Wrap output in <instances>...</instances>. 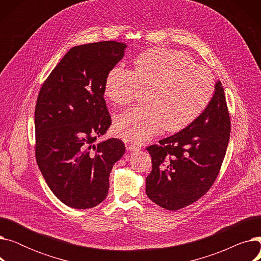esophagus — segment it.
<instances>
[{"label": "esophagus", "mask_w": 261, "mask_h": 261, "mask_svg": "<svg viewBox=\"0 0 261 261\" xmlns=\"http://www.w3.org/2000/svg\"><path fill=\"white\" fill-rule=\"evenodd\" d=\"M126 148H127V150H129V151H138V150H140V148L138 146H135L133 144H127Z\"/></svg>", "instance_id": "esophagus-1"}]
</instances>
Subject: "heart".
Segmentation results:
<instances>
[{
    "label": "heart",
    "mask_w": 261,
    "mask_h": 261,
    "mask_svg": "<svg viewBox=\"0 0 261 261\" xmlns=\"http://www.w3.org/2000/svg\"><path fill=\"white\" fill-rule=\"evenodd\" d=\"M133 71L115 66L105 82V95L114 105L126 107L147 89V103L134 107L115 118L116 134L141 144L163 127L177 132L188 127L206 110L215 92L214 77L207 67L195 64L187 54L150 48L133 61Z\"/></svg>",
    "instance_id": "1"
}]
</instances>
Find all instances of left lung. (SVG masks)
<instances>
[{
    "mask_svg": "<svg viewBox=\"0 0 261 261\" xmlns=\"http://www.w3.org/2000/svg\"><path fill=\"white\" fill-rule=\"evenodd\" d=\"M229 135L224 90L217 81L212 101L199 118L147 147L152 162L146 179L148 198L163 208L177 211L203 197L220 172Z\"/></svg>",
    "mask_w": 261,
    "mask_h": 261,
    "instance_id": "left-lung-1",
    "label": "left lung"
}]
</instances>
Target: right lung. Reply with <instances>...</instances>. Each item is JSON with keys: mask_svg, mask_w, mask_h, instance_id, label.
<instances>
[{"mask_svg": "<svg viewBox=\"0 0 261 261\" xmlns=\"http://www.w3.org/2000/svg\"><path fill=\"white\" fill-rule=\"evenodd\" d=\"M125 49L117 41L75 46L40 89L35 109L37 164L53 194L70 207L87 210L101 203L110 172L125 153L118 139L95 144L112 122L105 82Z\"/></svg>", "mask_w": 261, "mask_h": 261, "instance_id": "1", "label": "right lung"}]
</instances>
